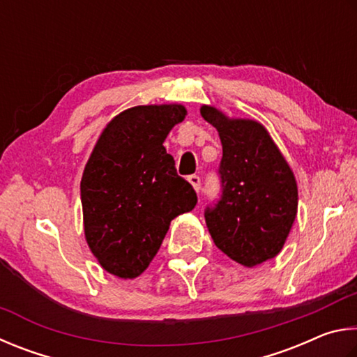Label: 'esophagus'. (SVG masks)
Listing matches in <instances>:
<instances>
[{"label":"esophagus","mask_w":357,"mask_h":357,"mask_svg":"<svg viewBox=\"0 0 357 357\" xmlns=\"http://www.w3.org/2000/svg\"><path fill=\"white\" fill-rule=\"evenodd\" d=\"M188 182L192 185V188H195L199 192V190H201V177H199V175H196V174L190 175Z\"/></svg>","instance_id":"34e87169"}]
</instances>
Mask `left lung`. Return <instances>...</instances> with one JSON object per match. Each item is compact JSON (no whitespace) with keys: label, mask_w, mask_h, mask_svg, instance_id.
Here are the masks:
<instances>
[{"label":"left lung","mask_w":357,"mask_h":357,"mask_svg":"<svg viewBox=\"0 0 357 357\" xmlns=\"http://www.w3.org/2000/svg\"><path fill=\"white\" fill-rule=\"evenodd\" d=\"M202 117L220 133L221 197L205 210L218 249L243 266L280 252L298 211V186L289 162L264 125L229 119L204 105Z\"/></svg>","instance_id":"left-lung-1"}]
</instances>
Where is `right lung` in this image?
I'll return each instance as SVG.
<instances>
[{"mask_svg":"<svg viewBox=\"0 0 357 357\" xmlns=\"http://www.w3.org/2000/svg\"><path fill=\"white\" fill-rule=\"evenodd\" d=\"M182 105L125 109L106 125L81 178L84 235L98 264L121 279L146 271L169 224L196 207L165 142L182 122Z\"/></svg>","mask_w":357,"mask_h":357,"instance_id":"right-lung-1","label":"right lung"}]
</instances>
